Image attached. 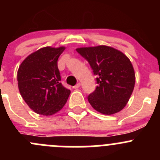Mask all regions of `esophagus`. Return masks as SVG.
<instances>
[{
    "label": "esophagus",
    "mask_w": 160,
    "mask_h": 160,
    "mask_svg": "<svg viewBox=\"0 0 160 160\" xmlns=\"http://www.w3.org/2000/svg\"><path fill=\"white\" fill-rule=\"evenodd\" d=\"M80 87V83H77V84L75 85V86H73L72 87V88H74V89H77V88H79Z\"/></svg>",
    "instance_id": "34e87169"
}]
</instances>
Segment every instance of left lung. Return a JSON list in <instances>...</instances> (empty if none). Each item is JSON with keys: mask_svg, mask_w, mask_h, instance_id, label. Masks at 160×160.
I'll list each match as a JSON object with an SVG mask.
<instances>
[{"mask_svg": "<svg viewBox=\"0 0 160 160\" xmlns=\"http://www.w3.org/2000/svg\"><path fill=\"white\" fill-rule=\"evenodd\" d=\"M97 76V88L88 99L98 112L113 114L128 103L135 83L133 67L124 53L112 47L98 46L77 49Z\"/></svg>", "mask_w": 160, "mask_h": 160, "instance_id": "obj_1", "label": "left lung"}]
</instances>
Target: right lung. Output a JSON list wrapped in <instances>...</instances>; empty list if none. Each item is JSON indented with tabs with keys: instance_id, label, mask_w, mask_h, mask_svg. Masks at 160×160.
Returning a JSON list of instances; mask_svg holds the SVG:
<instances>
[{
	"instance_id": "1",
	"label": "right lung",
	"mask_w": 160,
	"mask_h": 160,
	"mask_svg": "<svg viewBox=\"0 0 160 160\" xmlns=\"http://www.w3.org/2000/svg\"><path fill=\"white\" fill-rule=\"evenodd\" d=\"M65 47H44L29 55L18 70L21 95L35 113L56 114L67 103L70 90L60 83L57 62Z\"/></svg>"
}]
</instances>
